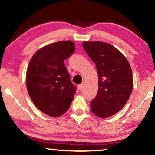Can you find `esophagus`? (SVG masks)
Segmentation results:
<instances>
[{"instance_id":"34e87169","label":"esophagus","mask_w":155,"mask_h":155,"mask_svg":"<svg viewBox=\"0 0 155 155\" xmlns=\"http://www.w3.org/2000/svg\"><path fill=\"white\" fill-rule=\"evenodd\" d=\"M84 84L82 83V84H79V86H78V89H79V90H80V91H81V90L84 88Z\"/></svg>"}]
</instances>
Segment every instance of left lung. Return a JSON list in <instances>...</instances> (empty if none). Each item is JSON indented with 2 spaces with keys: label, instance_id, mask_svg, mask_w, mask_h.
I'll list each match as a JSON object with an SVG mask.
<instances>
[{
  "label": "left lung",
  "instance_id": "1",
  "mask_svg": "<svg viewBox=\"0 0 155 155\" xmlns=\"http://www.w3.org/2000/svg\"><path fill=\"white\" fill-rule=\"evenodd\" d=\"M82 46L95 63L98 76V91L90 108L96 116L108 118L128 101L133 87L132 69L127 58L111 44L84 41Z\"/></svg>",
  "mask_w": 155,
  "mask_h": 155
}]
</instances>
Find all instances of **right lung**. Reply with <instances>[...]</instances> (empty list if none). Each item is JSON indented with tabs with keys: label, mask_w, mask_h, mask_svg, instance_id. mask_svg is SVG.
Segmentation results:
<instances>
[{
	"label": "right lung",
	"mask_w": 155,
	"mask_h": 155,
	"mask_svg": "<svg viewBox=\"0 0 155 155\" xmlns=\"http://www.w3.org/2000/svg\"><path fill=\"white\" fill-rule=\"evenodd\" d=\"M74 51V42L58 41L41 48L30 60L26 73L28 94L37 108L50 117L65 114L76 93L64 64Z\"/></svg>",
	"instance_id": "1"
}]
</instances>
